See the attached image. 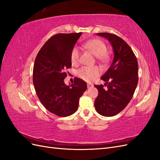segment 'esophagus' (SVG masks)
Masks as SVG:
<instances>
[{"mask_svg": "<svg viewBox=\"0 0 160 160\" xmlns=\"http://www.w3.org/2000/svg\"><path fill=\"white\" fill-rule=\"evenodd\" d=\"M93 85L91 84V83H88V89L92 88V87H93Z\"/></svg>", "mask_w": 160, "mask_h": 160, "instance_id": "1", "label": "esophagus"}]
</instances>
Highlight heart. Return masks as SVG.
Wrapping results in <instances>:
<instances>
[{
	"label": "heart",
	"instance_id": "heart-1",
	"mask_svg": "<svg viewBox=\"0 0 160 160\" xmlns=\"http://www.w3.org/2000/svg\"><path fill=\"white\" fill-rule=\"evenodd\" d=\"M82 47L91 51L96 56L99 61L105 63L109 60L107 53V46L99 39H92L83 43ZM80 52L77 47H74L71 52V61L72 65H77L79 59ZM100 73V71L97 67H82L79 69L77 74L81 79L86 81L93 80Z\"/></svg>",
	"mask_w": 160,
	"mask_h": 160
}]
</instances>
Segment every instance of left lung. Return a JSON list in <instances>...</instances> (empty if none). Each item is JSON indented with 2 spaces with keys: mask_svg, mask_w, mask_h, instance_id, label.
Wrapping results in <instances>:
<instances>
[{
  "mask_svg": "<svg viewBox=\"0 0 160 160\" xmlns=\"http://www.w3.org/2000/svg\"><path fill=\"white\" fill-rule=\"evenodd\" d=\"M97 35L109 41L114 57L107 72L101 77L107 89L103 85H95L99 92L95 108L100 115L111 117L120 113L132 99L138 85V64L132 49L122 38L108 32Z\"/></svg>",
  "mask_w": 160,
  "mask_h": 160,
  "instance_id": "left-lung-1",
  "label": "left lung"
}]
</instances>
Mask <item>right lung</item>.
Returning <instances> with one entry per match:
<instances>
[{"instance_id":"add662e5","label":"right lung","mask_w":160,"mask_h":160,"mask_svg":"<svg viewBox=\"0 0 160 160\" xmlns=\"http://www.w3.org/2000/svg\"><path fill=\"white\" fill-rule=\"evenodd\" d=\"M82 32L59 33L51 37L38 52L33 67L32 80L42 105L59 117L73 114L86 91V82L75 77L66 85V69L71 67V52Z\"/></svg>"}]
</instances>
